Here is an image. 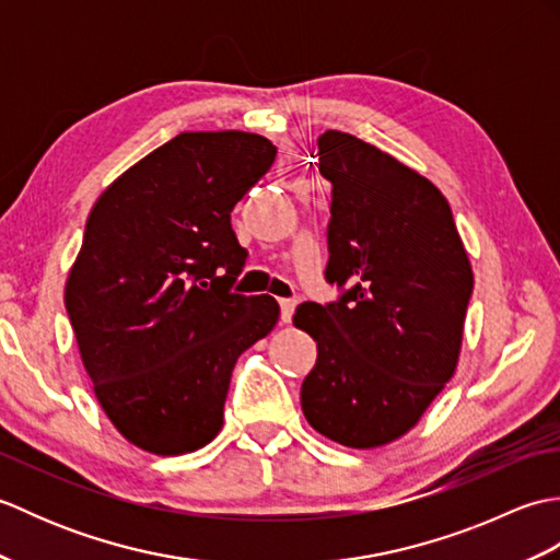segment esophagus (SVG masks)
I'll return each instance as SVG.
<instances>
[{"label": "esophagus", "instance_id": "34e87169", "mask_svg": "<svg viewBox=\"0 0 560 560\" xmlns=\"http://www.w3.org/2000/svg\"><path fill=\"white\" fill-rule=\"evenodd\" d=\"M279 305H281V323H291V317L295 313V305H299V303H295L293 299H281Z\"/></svg>", "mask_w": 560, "mask_h": 560}]
</instances>
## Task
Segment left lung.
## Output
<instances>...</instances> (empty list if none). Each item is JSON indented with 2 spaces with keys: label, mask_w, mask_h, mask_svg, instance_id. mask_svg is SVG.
Returning a JSON list of instances; mask_svg holds the SVG:
<instances>
[{
  "label": "left lung",
  "mask_w": 560,
  "mask_h": 560,
  "mask_svg": "<svg viewBox=\"0 0 560 560\" xmlns=\"http://www.w3.org/2000/svg\"><path fill=\"white\" fill-rule=\"evenodd\" d=\"M317 156L331 183L325 277L343 293L293 315L317 341L301 407L317 433L371 450L409 433L455 375L474 273L428 177L337 129Z\"/></svg>",
  "instance_id": "obj_1"
}]
</instances>
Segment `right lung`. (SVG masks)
<instances>
[{"label": "right lung", "mask_w": 560, "mask_h": 560, "mask_svg": "<svg viewBox=\"0 0 560 560\" xmlns=\"http://www.w3.org/2000/svg\"><path fill=\"white\" fill-rule=\"evenodd\" d=\"M273 159L259 135L183 132L89 213L67 315L105 416L153 455L219 435L237 355L277 325L271 295L231 293L247 257L231 211Z\"/></svg>", "instance_id": "1"}]
</instances>
